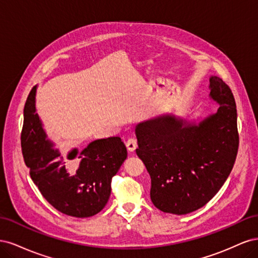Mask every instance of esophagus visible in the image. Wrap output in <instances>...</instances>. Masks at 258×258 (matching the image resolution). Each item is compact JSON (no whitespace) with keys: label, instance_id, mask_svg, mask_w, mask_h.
Masks as SVG:
<instances>
[{"label":"esophagus","instance_id":"obj_1","mask_svg":"<svg viewBox=\"0 0 258 258\" xmlns=\"http://www.w3.org/2000/svg\"><path fill=\"white\" fill-rule=\"evenodd\" d=\"M126 146H127V150L129 151V152H135L136 150H137V147H138V141L136 139H129L128 141H127V143H126Z\"/></svg>","mask_w":258,"mask_h":258}]
</instances>
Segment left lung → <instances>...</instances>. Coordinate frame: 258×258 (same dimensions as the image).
Segmentation results:
<instances>
[{"instance_id":"obj_1","label":"left lung","mask_w":258,"mask_h":258,"mask_svg":"<svg viewBox=\"0 0 258 258\" xmlns=\"http://www.w3.org/2000/svg\"><path fill=\"white\" fill-rule=\"evenodd\" d=\"M217 113L183 126L173 116L139 123V148L152 178L151 199L165 213L183 215L207 205L227 179L237 158L239 132L235 98L227 84L210 79Z\"/></svg>"}]
</instances>
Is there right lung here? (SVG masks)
Returning a JSON list of instances; mask_svg holds the SVG:
<instances>
[{
    "instance_id": "right-lung-1",
    "label": "right lung",
    "mask_w": 258,
    "mask_h": 258,
    "mask_svg": "<svg viewBox=\"0 0 258 258\" xmlns=\"http://www.w3.org/2000/svg\"><path fill=\"white\" fill-rule=\"evenodd\" d=\"M35 90L31 89L26 101L20 137L31 178L59 212L74 217L96 215L110 198L112 177L127 158L126 146L113 137L96 140L81 153L73 150L68 156L54 150L35 113ZM73 165L76 170L70 176L65 167Z\"/></svg>"
}]
</instances>
